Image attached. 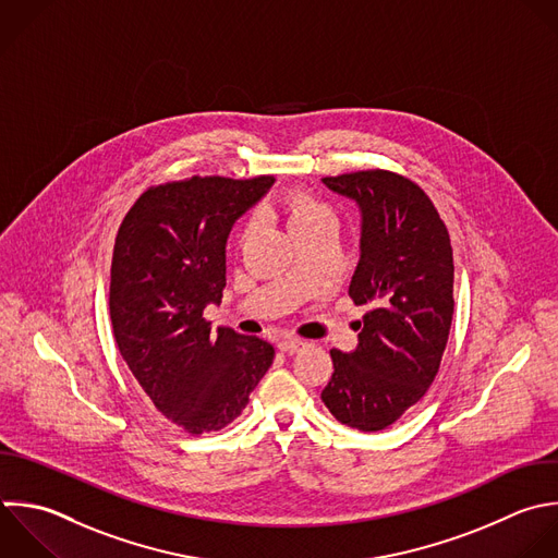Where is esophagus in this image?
<instances>
[{
  "instance_id": "esophagus-1",
  "label": "esophagus",
  "mask_w": 558,
  "mask_h": 558,
  "mask_svg": "<svg viewBox=\"0 0 558 558\" xmlns=\"http://www.w3.org/2000/svg\"><path fill=\"white\" fill-rule=\"evenodd\" d=\"M277 347H279V351H283L288 355H294L305 347V340H301V338H281L277 342Z\"/></svg>"
}]
</instances>
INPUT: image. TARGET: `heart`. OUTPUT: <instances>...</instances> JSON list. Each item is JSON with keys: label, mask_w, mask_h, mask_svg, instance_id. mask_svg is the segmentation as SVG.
Wrapping results in <instances>:
<instances>
[{"label": "heart", "mask_w": 558, "mask_h": 558, "mask_svg": "<svg viewBox=\"0 0 558 558\" xmlns=\"http://www.w3.org/2000/svg\"><path fill=\"white\" fill-rule=\"evenodd\" d=\"M283 209L288 214V225L290 231H296L305 225H312L320 218H331L329 209L325 205H320L318 201H314L312 196H307L305 192H292L286 201H283ZM251 231V222L244 229V235H248Z\"/></svg>", "instance_id": "b5f03b06"}]
</instances>
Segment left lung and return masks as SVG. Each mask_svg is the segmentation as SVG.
Returning <instances> with one entry per match:
<instances>
[{
  "label": "left lung",
  "mask_w": 558,
  "mask_h": 558,
  "mask_svg": "<svg viewBox=\"0 0 558 558\" xmlns=\"http://www.w3.org/2000/svg\"><path fill=\"white\" fill-rule=\"evenodd\" d=\"M323 183L360 209L349 296L371 312L357 327V347L331 351L333 375L320 399L340 423L377 432L414 405L438 373L453 316L449 233L425 192L399 174L368 170Z\"/></svg>",
  "instance_id": "1"
}]
</instances>
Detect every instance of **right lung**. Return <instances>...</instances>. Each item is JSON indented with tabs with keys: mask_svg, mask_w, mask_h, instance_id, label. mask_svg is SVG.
Listing matches in <instances>:
<instances>
[{
	"mask_svg": "<svg viewBox=\"0 0 558 558\" xmlns=\"http://www.w3.org/2000/svg\"><path fill=\"white\" fill-rule=\"evenodd\" d=\"M272 177H194L150 187L126 214L111 266V323L131 373L190 434L229 425L272 364L275 349L203 318L227 286L233 225L272 187Z\"/></svg>",
	"mask_w": 558,
	"mask_h": 558,
	"instance_id": "1",
	"label": "right lung"
}]
</instances>
